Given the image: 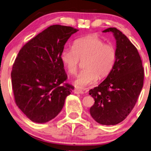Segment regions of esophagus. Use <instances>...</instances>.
<instances>
[{
	"label": "esophagus",
	"mask_w": 151,
	"mask_h": 151,
	"mask_svg": "<svg viewBox=\"0 0 151 151\" xmlns=\"http://www.w3.org/2000/svg\"><path fill=\"white\" fill-rule=\"evenodd\" d=\"M74 93L75 94H83V91L81 89H79V88H75L74 90Z\"/></svg>",
	"instance_id": "34e87169"
}]
</instances>
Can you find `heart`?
Returning a JSON list of instances; mask_svg holds the SVG:
<instances>
[{
    "label": "heart",
    "mask_w": 151,
    "mask_h": 151,
    "mask_svg": "<svg viewBox=\"0 0 151 151\" xmlns=\"http://www.w3.org/2000/svg\"><path fill=\"white\" fill-rule=\"evenodd\" d=\"M60 58L70 75H75L79 62L85 60V70L75 81L76 87L84 88L109 75L116 63L117 52L113 45L106 44L97 35H88L75 40L73 47L63 48Z\"/></svg>",
    "instance_id": "1"
}]
</instances>
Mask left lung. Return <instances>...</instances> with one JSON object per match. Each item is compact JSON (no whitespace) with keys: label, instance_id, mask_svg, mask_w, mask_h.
<instances>
[{"label":"left lung","instance_id":"8db88e82","mask_svg":"<svg viewBox=\"0 0 151 151\" xmlns=\"http://www.w3.org/2000/svg\"><path fill=\"white\" fill-rule=\"evenodd\" d=\"M103 32L113 33L117 60L106 79L89 91L95 99L90 114L102 125H116L122 122L134 107L143 87L144 69L137 49L125 35L115 27Z\"/></svg>","mask_w":151,"mask_h":151}]
</instances>
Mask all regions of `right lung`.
<instances>
[{
    "mask_svg": "<svg viewBox=\"0 0 151 151\" xmlns=\"http://www.w3.org/2000/svg\"><path fill=\"white\" fill-rule=\"evenodd\" d=\"M78 29L54 25L29 40L19 52L11 72L17 106L33 122L45 123L63 109L74 89L60 60L66 42Z\"/></svg>",
    "mask_w": 151,
    "mask_h": 151,
    "instance_id": "obj_1",
    "label": "right lung"
}]
</instances>
